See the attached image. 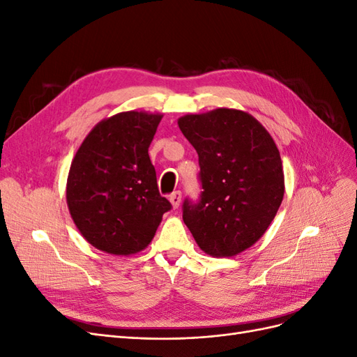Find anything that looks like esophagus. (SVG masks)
Here are the masks:
<instances>
[{"mask_svg": "<svg viewBox=\"0 0 357 357\" xmlns=\"http://www.w3.org/2000/svg\"><path fill=\"white\" fill-rule=\"evenodd\" d=\"M169 201H171V204H172V207L178 208V205H180V202H181V192H180V190L172 192L171 195H169Z\"/></svg>", "mask_w": 357, "mask_h": 357, "instance_id": "1", "label": "esophagus"}]
</instances>
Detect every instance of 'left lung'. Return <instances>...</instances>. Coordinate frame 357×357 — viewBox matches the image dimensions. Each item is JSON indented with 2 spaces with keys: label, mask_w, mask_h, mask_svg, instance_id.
Instances as JSON below:
<instances>
[{
  "label": "left lung",
  "mask_w": 357,
  "mask_h": 357,
  "mask_svg": "<svg viewBox=\"0 0 357 357\" xmlns=\"http://www.w3.org/2000/svg\"><path fill=\"white\" fill-rule=\"evenodd\" d=\"M178 128L197 150L202 186L198 202H183V220L202 252L238 255L266 232L283 201L274 139L252 114L234 109L186 114Z\"/></svg>",
  "instance_id": "left-lung-1"
}]
</instances>
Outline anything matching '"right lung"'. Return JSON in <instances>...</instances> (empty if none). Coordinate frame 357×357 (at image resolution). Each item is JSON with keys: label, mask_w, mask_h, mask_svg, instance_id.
I'll use <instances>...</instances> for the list:
<instances>
[{"label": "right lung", "mask_w": 357, "mask_h": 357, "mask_svg": "<svg viewBox=\"0 0 357 357\" xmlns=\"http://www.w3.org/2000/svg\"><path fill=\"white\" fill-rule=\"evenodd\" d=\"M162 114L123 112L84 138L67 180V204L84 240L110 255L142 252L171 210L160 197L149 146Z\"/></svg>", "instance_id": "1"}]
</instances>
